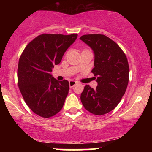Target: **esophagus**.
<instances>
[{"label":"esophagus","instance_id":"1","mask_svg":"<svg viewBox=\"0 0 152 152\" xmlns=\"http://www.w3.org/2000/svg\"><path fill=\"white\" fill-rule=\"evenodd\" d=\"M76 83H77V82L76 81H69V86H70L71 88H72V87H74L75 85L76 84Z\"/></svg>","mask_w":152,"mask_h":152}]
</instances>
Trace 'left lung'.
I'll use <instances>...</instances> for the list:
<instances>
[{
    "mask_svg": "<svg viewBox=\"0 0 152 152\" xmlns=\"http://www.w3.org/2000/svg\"><path fill=\"white\" fill-rule=\"evenodd\" d=\"M80 39L93 50L94 68L98 86L86 85L81 94L82 104L91 114L104 115L114 109L121 102L129 83V66L118 45L102 34H88Z\"/></svg>",
    "mask_w": 152,
    "mask_h": 152,
    "instance_id": "left-lung-1",
    "label": "left lung"
}]
</instances>
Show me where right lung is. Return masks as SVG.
<instances>
[{
	"label": "right lung",
	"mask_w": 152,
	"mask_h": 152,
	"mask_svg": "<svg viewBox=\"0 0 152 152\" xmlns=\"http://www.w3.org/2000/svg\"><path fill=\"white\" fill-rule=\"evenodd\" d=\"M77 36L76 34H41L27 45L20 56L19 89L28 106L41 117H51L63 108L69 83L57 81L50 73Z\"/></svg>",
	"instance_id": "obj_1"
}]
</instances>
